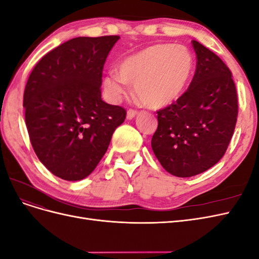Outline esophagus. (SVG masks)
Instances as JSON below:
<instances>
[{
  "label": "esophagus",
  "mask_w": 259,
  "mask_h": 259,
  "mask_svg": "<svg viewBox=\"0 0 259 259\" xmlns=\"http://www.w3.org/2000/svg\"><path fill=\"white\" fill-rule=\"evenodd\" d=\"M136 114H137V111H136V110H133V109H130V110L127 111L126 117H127L128 120H132V119H134V117L136 116Z\"/></svg>",
  "instance_id": "34e87169"
}]
</instances>
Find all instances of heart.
Returning <instances> with one entry per match:
<instances>
[{
  "mask_svg": "<svg viewBox=\"0 0 259 259\" xmlns=\"http://www.w3.org/2000/svg\"><path fill=\"white\" fill-rule=\"evenodd\" d=\"M194 70L192 53L183 45L156 44L124 58L119 72L105 76L104 88L113 100H120L135 84V94L150 108L173 104L183 95Z\"/></svg>",
  "mask_w": 259,
  "mask_h": 259,
  "instance_id": "heart-1",
  "label": "heart"
}]
</instances>
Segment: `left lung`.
Listing matches in <instances>:
<instances>
[{
  "label": "left lung",
  "instance_id": "8db88e82",
  "mask_svg": "<svg viewBox=\"0 0 259 259\" xmlns=\"http://www.w3.org/2000/svg\"><path fill=\"white\" fill-rule=\"evenodd\" d=\"M197 67L188 90L158 111L151 139L161 165L177 177H191L221 160L233 135L238 96L225 62L198 41H192Z\"/></svg>",
  "mask_w": 259,
  "mask_h": 259
}]
</instances>
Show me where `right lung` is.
Returning a JSON list of instances; mask_svg holds the SVG:
<instances>
[{
  "mask_svg": "<svg viewBox=\"0 0 259 259\" xmlns=\"http://www.w3.org/2000/svg\"><path fill=\"white\" fill-rule=\"evenodd\" d=\"M119 35L80 36L45 55L23 93L30 142L43 165L69 182L88 177L126 111L101 99V77Z\"/></svg>",
  "mask_w": 259,
  "mask_h": 259,
  "instance_id": "1",
  "label": "right lung"
}]
</instances>
